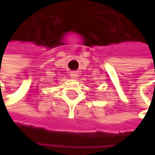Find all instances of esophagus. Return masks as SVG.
<instances>
[{
    "label": "esophagus",
    "mask_w": 155,
    "mask_h": 155,
    "mask_svg": "<svg viewBox=\"0 0 155 155\" xmlns=\"http://www.w3.org/2000/svg\"><path fill=\"white\" fill-rule=\"evenodd\" d=\"M70 75H71V77L72 78H77L78 73L76 72V71H74V72H72V73H71V74H70Z\"/></svg>",
    "instance_id": "1"
}]
</instances>
